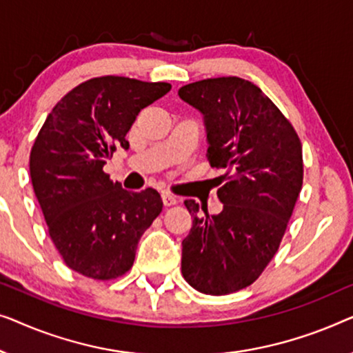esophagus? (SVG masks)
Instances as JSON below:
<instances>
[{"label": "esophagus", "instance_id": "esophagus-1", "mask_svg": "<svg viewBox=\"0 0 353 353\" xmlns=\"http://www.w3.org/2000/svg\"><path fill=\"white\" fill-rule=\"evenodd\" d=\"M163 203H165V206H174L177 205V196L170 192H163Z\"/></svg>", "mask_w": 353, "mask_h": 353}]
</instances>
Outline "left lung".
I'll use <instances>...</instances> for the list:
<instances>
[{"label": "left lung", "mask_w": 353, "mask_h": 353, "mask_svg": "<svg viewBox=\"0 0 353 353\" xmlns=\"http://www.w3.org/2000/svg\"><path fill=\"white\" fill-rule=\"evenodd\" d=\"M205 115L206 158L217 177L219 214L193 216L182 241V275L203 294L250 286L276 254L302 188V143L294 126L256 84L238 77L208 78L179 89Z\"/></svg>", "instance_id": "left-lung-1"}]
</instances>
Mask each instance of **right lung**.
Wrapping results in <instances>:
<instances>
[{"mask_svg":"<svg viewBox=\"0 0 353 353\" xmlns=\"http://www.w3.org/2000/svg\"><path fill=\"white\" fill-rule=\"evenodd\" d=\"M170 91V83L91 78L67 92L39 129L30 152L33 190L54 246L78 274L102 281L125 275L160 216V193L123 190L103 165L117 147H129L139 112Z\"/></svg>","mask_w":353,"mask_h":353,"instance_id":"obj_1","label":"right lung"}]
</instances>
